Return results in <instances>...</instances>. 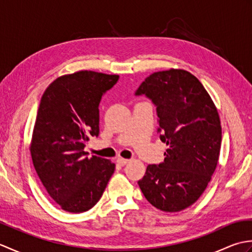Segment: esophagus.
I'll use <instances>...</instances> for the list:
<instances>
[{
  "instance_id": "obj_1",
  "label": "esophagus",
  "mask_w": 252,
  "mask_h": 252,
  "mask_svg": "<svg viewBox=\"0 0 252 252\" xmlns=\"http://www.w3.org/2000/svg\"><path fill=\"white\" fill-rule=\"evenodd\" d=\"M129 161H130L129 159H125V158H121V157H119V158L117 159L118 164H120V165H125V164H126Z\"/></svg>"
}]
</instances>
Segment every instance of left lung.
Here are the masks:
<instances>
[{
	"instance_id": "obj_1",
	"label": "left lung",
	"mask_w": 252,
	"mask_h": 252,
	"mask_svg": "<svg viewBox=\"0 0 252 252\" xmlns=\"http://www.w3.org/2000/svg\"><path fill=\"white\" fill-rule=\"evenodd\" d=\"M143 94L157 107L160 140L168 149L161 163L147 165L138 186L157 209L184 210L202 195L217 168L222 141L217 107L183 69L152 73L135 92Z\"/></svg>"
}]
</instances>
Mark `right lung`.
Returning <instances> with one entry per match:
<instances>
[{
	"label": "right lung",
	"instance_id": "right-lung-1",
	"mask_svg": "<svg viewBox=\"0 0 252 252\" xmlns=\"http://www.w3.org/2000/svg\"><path fill=\"white\" fill-rule=\"evenodd\" d=\"M118 79V74L77 71L54 80L42 95L30 153L42 184L63 210L81 213L93 208L115 172V163L88 158L84 147L99 134L101 96Z\"/></svg>",
	"mask_w": 252,
	"mask_h": 252
}]
</instances>
